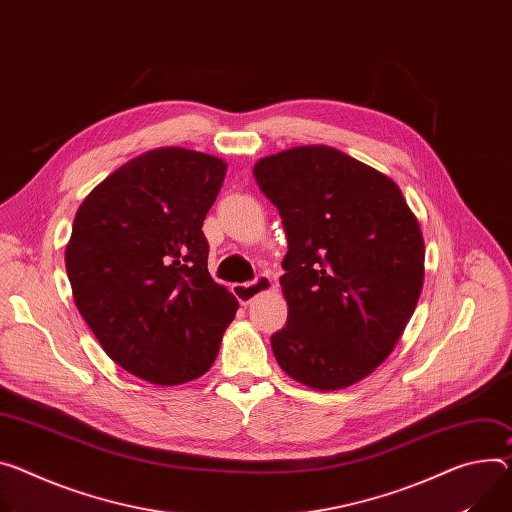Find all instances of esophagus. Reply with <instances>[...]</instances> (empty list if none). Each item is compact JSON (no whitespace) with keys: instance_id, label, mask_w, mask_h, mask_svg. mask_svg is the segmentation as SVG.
Returning <instances> with one entry per match:
<instances>
[{"instance_id":"obj_1","label":"esophagus","mask_w":512,"mask_h":512,"mask_svg":"<svg viewBox=\"0 0 512 512\" xmlns=\"http://www.w3.org/2000/svg\"><path fill=\"white\" fill-rule=\"evenodd\" d=\"M269 290H273V282H271L269 275H259L255 282H249V284H235V286H232V294L237 296V300L243 306L251 304L259 294H265Z\"/></svg>"}]
</instances>
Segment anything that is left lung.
I'll list each match as a JSON object with an SVG mask.
<instances>
[{
	"instance_id": "left-lung-1",
	"label": "left lung",
	"mask_w": 512,
	"mask_h": 512,
	"mask_svg": "<svg viewBox=\"0 0 512 512\" xmlns=\"http://www.w3.org/2000/svg\"><path fill=\"white\" fill-rule=\"evenodd\" d=\"M253 175L288 237V322L271 337L273 355L312 390L349 388L384 363L416 308L421 224L394 179L335 147L263 157Z\"/></svg>"
}]
</instances>
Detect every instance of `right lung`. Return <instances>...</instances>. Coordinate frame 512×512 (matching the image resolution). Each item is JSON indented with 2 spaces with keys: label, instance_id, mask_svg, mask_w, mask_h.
<instances>
[{
  "label": "right lung",
  "instance_id": "obj_1",
  "mask_svg": "<svg viewBox=\"0 0 512 512\" xmlns=\"http://www.w3.org/2000/svg\"><path fill=\"white\" fill-rule=\"evenodd\" d=\"M226 161L183 147L138 155L81 202L65 267L73 300L102 349L157 386L212 367L237 298L208 271L204 218Z\"/></svg>",
  "mask_w": 512,
  "mask_h": 512
}]
</instances>
